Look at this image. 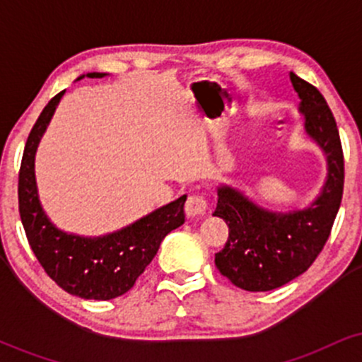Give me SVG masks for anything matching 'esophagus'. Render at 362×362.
<instances>
[{"instance_id": "esophagus-1", "label": "esophagus", "mask_w": 362, "mask_h": 362, "mask_svg": "<svg viewBox=\"0 0 362 362\" xmlns=\"http://www.w3.org/2000/svg\"><path fill=\"white\" fill-rule=\"evenodd\" d=\"M207 207V199L204 197L202 194H192L189 195V199H187L185 202V214L189 216V218H195V216H204Z\"/></svg>"}]
</instances>
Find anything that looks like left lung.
<instances>
[{
    "instance_id": "obj_1",
    "label": "left lung",
    "mask_w": 362,
    "mask_h": 362,
    "mask_svg": "<svg viewBox=\"0 0 362 362\" xmlns=\"http://www.w3.org/2000/svg\"><path fill=\"white\" fill-rule=\"evenodd\" d=\"M291 83L301 98L305 131L325 151L327 182L317 201L306 209L276 213L253 204L242 192L221 185L213 216L224 219L230 238L216 253V267L236 288L272 291L296 279L325 247L344 192V153L334 114L323 95L289 73Z\"/></svg>"
}]
</instances>
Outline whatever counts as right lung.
Segmentation results:
<instances>
[{
  "label": "right lung",
  "mask_w": 362,
  "mask_h": 362,
  "mask_svg": "<svg viewBox=\"0 0 362 362\" xmlns=\"http://www.w3.org/2000/svg\"><path fill=\"white\" fill-rule=\"evenodd\" d=\"M86 76L102 78L105 73ZM62 95L64 90L44 107L25 144L18 173L20 218L32 252L59 288L83 300H112L134 286L155 259L161 240L185 223L187 195L105 236L85 238L57 230L40 206L34 161L37 144Z\"/></svg>",
  "instance_id": "right-lung-1"
}]
</instances>
